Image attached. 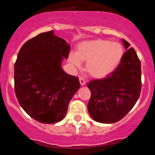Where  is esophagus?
I'll return each instance as SVG.
<instances>
[{
  "label": "esophagus",
  "mask_w": 155,
  "mask_h": 155,
  "mask_svg": "<svg viewBox=\"0 0 155 155\" xmlns=\"http://www.w3.org/2000/svg\"><path fill=\"white\" fill-rule=\"evenodd\" d=\"M79 82H80V84L81 86L84 85L85 84V80H84V79H83L82 77H79Z\"/></svg>",
  "instance_id": "1"
}]
</instances>
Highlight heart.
I'll list each match as a JSON object with an SVG mask.
<instances>
[{
    "instance_id": "heart-1",
    "label": "heart",
    "mask_w": 155,
    "mask_h": 155,
    "mask_svg": "<svg viewBox=\"0 0 155 155\" xmlns=\"http://www.w3.org/2000/svg\"><path fill=\"white\" fill-rule=\"evenodd\" d=\"M123 55L124 48L119 42L96 39L80 42L76 54H70V60L76 66L80 65L81 61H84L88 74L101 79L115 71Z\"/></svg>"
}]
</instances>
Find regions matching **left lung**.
Masks as SVG:
<instances>
[{
	"label": "left lung",
	"instance_id": "obj_1",
	"mask_svg": "<svg viewBox=\"0 0 155 155\" xmlns=\"http://www.w3.org/2000/svg\"><path fill=\"white\" fill-rule=\"evenodd\" d=\"M126 52L120 64L107 77L87 84L91 92L88 113L97 122L113 124L132 110L141 91L140 59L135 49L122 39Z\"/></svg>",
	"mask_w": 155,
	"mask_h": 155
}]
</instances>
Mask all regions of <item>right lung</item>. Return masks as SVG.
Returning a JSON list of instances; mask_svg holds the SVG:
<instances>
[{
    "label": "right lung",
    "instance_id": "right-lung-1",
    "mask_svg": "<svg viewBox=\"0 0 155 155\" xmlns=\"http://www.w3.org/2000/svg\"><path fill=\"white\" fill-rule=\"evenodd\" d=\"M69 44L54 31L28 40L15 64V91L21 107L32 118L54 124L64 118L69 102L80 87L78 77L62 68Z\"/></svg>",
    "mask_w": 155,
    "mask_h": 155
}]
</instances>
